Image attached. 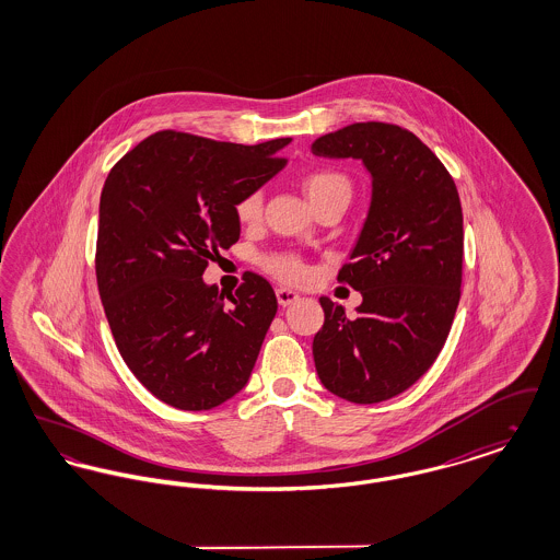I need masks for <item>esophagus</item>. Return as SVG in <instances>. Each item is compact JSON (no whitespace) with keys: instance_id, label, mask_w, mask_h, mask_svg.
I'll return each mask as SVG.
<instances>
[{"instance_id":"obj_1","label":"esophagus","mask_w":560,"mask_h":560,"mask_svg":"<svg viewBox=\"0 0 560 560\" xmlns=\"http://www.w3.org/2000/svg\"><path fill=\"white\" fill-rule=\"evenodd\" d=\"M298 298H300V295L293 292V290H288V288H279V290H277V300H279L281 306H290Z\"/></svg>"}]
</instances>
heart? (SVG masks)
<instances>
[{
    "label": "heart",
    "instance_id": "b5f03b06",
    "mask_svg": "<svg viewBox=\"0 0 560 560\" xmlns=\"http://www.w3.org/2000/svg\"><path fill=\"white\" fill-rule=\"evenodd\" d=\"M302 188H304V192H306V197L313 206H317L320 201H327V199H342L348 203L350 197H352L350 178L345 172L334 170V167H317V170L308 172L302 178ZM262 203H265V190L262 188L249 190L247 195L241 197L237 206H235L237 218L241 222L258 220L260 213H262ZM268 268L285 281H298L306 272L304 262L293 254H281V256L272 258L268 262Z\"/></svg>",
    "mask_w": 560,
    "mask_h": 560
}]
</instances>
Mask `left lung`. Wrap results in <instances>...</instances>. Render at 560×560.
Here are the masks:
<instances>
[{
    "label": "left lung",
    "mask_w": 560,
    "mask_h": 560,
    "mask_svg": "<svg viewBox=\"0 0 560 560\" xmlns=\"http://www.w3.org/2000/svg\"><path fill=\"white\" fill-rule=\"evenodd\" d=\"M311 149L361 160L372 174L368 220L338 272L363 302L347 317L319 298L325 323L313 340L315 368L340 399H393L430 370L452 329L464 260L459 195L441 160L395 124H352Z\"/></svg>",
    "instance_id": "obj_1"
}]
</instances>
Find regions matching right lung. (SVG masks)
Returning a JSON list of instances; mask_svg holds the SVG:
<instances>
[{
  "instance_id": "1",
  "label": "right lung",
  "mask_w": 560,
  "mask_h": 560,
  "mask_svg": "<svg viewBox=\"0 0 560 560\" xmlns=\"http://www.w3.org/2000/svg\"><path fill=\"white\" fill-rule=\"evenodd\" d=\"M290 140L247 147L163 130L108 172L96 241L108 327L140 384L176 409L222 405L256 365L277 313L270 283L245 272L233 295L201 277L240 240L237 201L285 165Z\"/></svg>"
}]
</instances>
